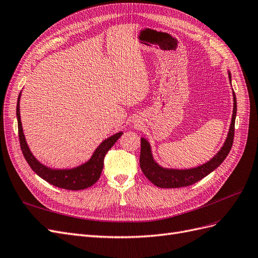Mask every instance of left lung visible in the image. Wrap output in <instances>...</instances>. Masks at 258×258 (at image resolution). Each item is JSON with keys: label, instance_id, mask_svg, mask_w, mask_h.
Returning a JSON list of instances; mask_svg holds the SVG:
<instances>
[{"label": "left lung", "instance_id": "obj_1", "mask_svg": "<svg viewBox=\"0 0 258 258\" xmlns=\"http://www.w3.org/2000/svg\"><path fill=\"white\" fill-rule=\"evenodd\" d=\"M229 74V80L231 81V75ZM237 114V100L236 95L233 92V112L232 118L227 139L224 146L221 148L214 157L202 166L194 169L187 170H175V169H165L158 166L153 159L151 146L145 139H141V154H140V166H141L142 172L150 181L161 188H178V187L189 186L197 183L200 179L207 176L215 170L221 163L226 159L229 154L233 143V137H235V121Z\"/></svg>", "mask_w": 258, "mask_h": 258}]
</instances>
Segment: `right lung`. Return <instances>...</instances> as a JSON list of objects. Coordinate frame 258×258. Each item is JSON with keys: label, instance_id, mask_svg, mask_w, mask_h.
Segmentation results:
<instances>
[{"label": "right lung", "instance_id": "obj_1", "mask_svg": "<svg viewBox=\"0 0 258 258\" xmlns=\"http://www.w3.org/2000/svg\"><path fill=\"white\" fill-rule=\"evenodd\" d=\"M21 92L19 93L18 101H17V120H18V136H19V142L21 152L25 156L27 162L34 172L41 176L46 182L49 184L57 186L59 188L69 189V190H80L85 189L87 187L95 184L100 178L101 172H102L103 165H104V157L106 153L110 151V148L115 144V142L118 140L122 132H118L108 139L103 141L99 145V147L93 153L92 157L89 161H87L84 165L70 169V170H52L47 167L43 166L41 162H38L32 153L30 152L28 144L26 142L25 136H23L22 127H21V120H20V111H19V99H20Z\"/></svg>", "mask_w": 258, "mask_h": 258}]
</instances>
